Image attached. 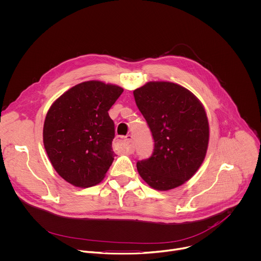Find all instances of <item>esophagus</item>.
<instances>
[{"label": "esophagus", "instance_id": "1", "mask_svg": "<svg viewBox=\"0 0 261 261\" xmlns=\"http://www.w3.org/2000/svg\"><path fill=\"white\" fill-rule=\"evenodd\" d=\"M115 145H116L117 150H122V151H126L129 153H132L134 151L132 135H127L126 137L117 138Z\"/></svg>", "mask_w": 261, "mask_h": 261}]
</instances>
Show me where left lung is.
Returning a JSON list of instances; mask_svg holds the SVG:
<instances>
[{"label":"left lung","instance_id":"left-lung-1","mask_svg":"<svg viewBox=\"0 0 261 261\" xmlns=\"http://www.w3.org/2000/svg\"><path fill=\"white\" fill-rule=\"evenodd\" d=\"M133 94L154 139L152 155L136 165L140 177L160 191L183 185L206 155L210 124L203 105L189 89L169 81H149Z\"/></svg>","mask_w":261,"mask_h":261}]
</instances>
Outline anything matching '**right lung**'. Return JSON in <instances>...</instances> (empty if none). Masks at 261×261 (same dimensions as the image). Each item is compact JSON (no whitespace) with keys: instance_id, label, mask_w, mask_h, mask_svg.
<instances>
[{"instance_id":"add662e5","label":"right lung","mask_w":261,"mask_h":261,"mask_svg":"<svg viewBox=\"0 0 261 261\" xmlns=\"http://www.w3.org/2000/svg\"><path fill=\"white\" fill-rule=\"evenodd\" d=\"M123 88L98 80L81 82L49 107L43 145L56 172L68 183L87 188L100 183L115 153V125L109 110Z\"/></svg>"}]
</instances>
